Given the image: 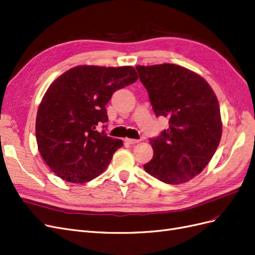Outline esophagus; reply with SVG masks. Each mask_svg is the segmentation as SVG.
<instances>
[{"label":"esophagus","mask_w":255,"mask_h":255,"mask_svg":"<svg viewBox=\"0 0 255 255\" xmlns=\"http://www.w3.org/2000/svg\"><path fill=\"white\" fill-rule=\"evenodd\" d=\"M125 141L127 142V143H128V144H136V143H138L140 140H138V139H130V138H126V140Z\"/></svg>","instance_id":"1"}]
</instances>
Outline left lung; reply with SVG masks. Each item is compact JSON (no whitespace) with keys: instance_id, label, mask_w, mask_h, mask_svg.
<instances>
[{"instance_id":"left-lung-1","label":"left lung","mask_w":255,"mask_h":255,"mask_svg":"<svg viewBox=\"0 0 255 255\" xmlns=\"http://www.w3.org/2000/svg\"><path fill=\"white\" fill-rule=\"evenodd\" d=\"M155 115L169 118V128L150 139L153 158L146 173L165 183L195 177L211 160L222 138L216 96L203 77L176 64L138 65Z\"/></svg>"}]
</instances>
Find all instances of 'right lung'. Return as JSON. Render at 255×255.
<instances>
[{"label":"right lung","instance_id":"1","mask_svg":"<svg viewBox=\"0 0 255 255\" xmlns=\"http://www.w3.org/2000/svg\"><path fill=\"white\" fill-rule=\"evenodd\" d=\"M137 79L131 66L79 65L50 84L38 109L36 137L42 158L57 176L84 183L108 168L124 143L98 130L109 120L105 105Z\"/></svg>","mask_w":255,"mask_h":255}]
</instances>
